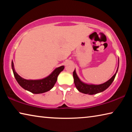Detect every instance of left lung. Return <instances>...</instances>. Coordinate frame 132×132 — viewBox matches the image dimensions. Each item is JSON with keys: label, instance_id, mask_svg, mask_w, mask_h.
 Segmentation results:
<instances>
[{"label": "left lung", "instance_id": "left-lung-1", "mask_svg": "<svg viewBox=\"0 0 132 132\" xmlns=\"http://www.w3.org/2000/svg\"><path fill=\"white\" fill-rule=\"evenodd\" d=\"M118 66H119V59H118ZM118 67L117 70L116 71L115 74L108 81L104 82L103 84H87L85 82H82L81 80L78 77L76 70L73 71V76L74 78V82L75 86L76 88L79 90L80 92L82 93L86 94L89 95H93L96 94L101 93L104 90H105L106 88H108L110 85L112 84L113 80L115 79L116 75L118 72Z\"/></svg>", "mask_w": 132, "mask_h": 132}]
</instances>
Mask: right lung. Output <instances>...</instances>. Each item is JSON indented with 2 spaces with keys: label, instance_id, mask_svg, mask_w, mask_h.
<instances>
[{
  "label": "right lung",
  "instance_id": "right-lung-1",
  "mask_svg": "<svg viewBox=\"0 0 132 132\" xmlns=\"http://www.w3.org/2000/svg\"><path fill=\"white\" fill-rule=\"evenodd\" d=\"M12 68L15 80L22 88L33 94H41L51 90L57 81V76L64 68L61 66L56 68L47 77L38 80H27L17 74L14 69V63L12 61Z\"/></svg>",
  "mask_w": 132,
  "mask_h": 132
}]
</instances>
